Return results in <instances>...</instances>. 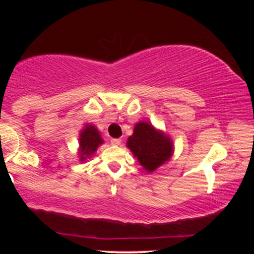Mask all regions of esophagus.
Masks as SVG:
<instances>
[{"mask_svg": "<svg viewBox=\"0 0 254 254\" xmlns=\"http://www.w3.org/2000/svg\"><path fill=\"white\" fill-rule=\"evenodd\" d=\"M121 143H122L121 138H112V139H111V144H112V145H119Z\"/></svg>", "mask_w": 254, "mask_h": 254, "instance_id": "esophagus-1", "label": "esophagus"}]
</instances>
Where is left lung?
<instances>
[{"mask_svg": "<svg viewBox=\"0 0 254 254\" xmlns=\"http://www.w3.org/2000/svg\"><path fill=\"white\" fill-rule=\"evenodd\" d=\"M127 147L148 173L170 161L174 153L171 137L149 122L143 121L136 123L132 135L127 141Z\"/></svg>", "mask_w": 254, "mask_h": 254, "instance_id": "obj_1", "label": "left lung"}]
</instances>
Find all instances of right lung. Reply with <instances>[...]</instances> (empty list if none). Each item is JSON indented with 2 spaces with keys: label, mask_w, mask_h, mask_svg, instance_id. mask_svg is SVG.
<instances>
[{
  "label": "right lung",
  "mask_w": 254,
  "mask_h": 254,
  "mask_svg": "<svg viewBox=\"0 0 254 254\" xmlns=\"http://www.w3.org/2000/svg\"><path fill=\"white\" fill-rule=\"evenodd\" d=\"M104 143L100 131L93 124H84L78 133V160L84 162L95 154V151Z\"/></svg>",
  "instance_id": "1"
}]
</instances>
